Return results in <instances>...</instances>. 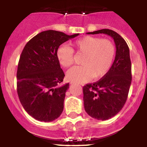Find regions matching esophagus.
Listing matches in <instances>:
<instances>
[{"label": "esophagus", "instance_id": "esophagus-1", "mask_svg": "<svg viewBox=\"0 0 147 147\" xmlns=\"http://www.w3.org/2000/svg\"><path fill=\"white\" fill-rule=\"evenodd\" d=\"M75 84V82H70V84Z\"/></svg>", "mask_w": 147, "mask_h": 147}]
</instances>
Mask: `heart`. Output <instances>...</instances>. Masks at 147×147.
I'll return each instance as SVG.
<instances>
[{
	"instance_id": "b5f03b06",
	"label": "heart",
	"mask_w": 147,
	"mask_h": 147,
	"mask_svg": "<svg viewBox=\"0 0 147 147\" xmlns=\"http://www.w3.org/2000/svg\"><path fill=\"white\" fill-rule=\"evenodd\" d=\"M72 47L77 55H83L80 61L82 66L74 67L67 72V78L74 82L82 83L91 79L105 76L110 69L115 57L116 49L108 39L94 36H85L74 41ZM57 58L64 67L74 63V51L66 45H61L57 50Z\"/></svg>"
}]
</instances>
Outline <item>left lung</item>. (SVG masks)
Returning <instances> with one entry per match:
<instances>
[{
  "mask_svg": "<svg viewBox=\"0 0 147 147\" xmlns=\"http://www.w3.org/2000/svg\"><path fill=\"white\" fill-rule=\"evenodd\" d=\"M88 34L103 33L114 39L116 45L115 61L107 73L99 81L83 87V100L86 112L92 118L107 120L120 112L127 100L131 82L129 49L124 38L109 29Z\"/></svg>",
  "mask_w": 147,
  "mask_h": 147,
  "instance_id": "8db88e82",
  "label": "left lung"
}]
</instances>
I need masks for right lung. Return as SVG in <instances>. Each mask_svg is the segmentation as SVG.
<instances>
[{"label": "right lung", "mask_w": 147, "mask_h": 147, "mask_svg": "<svg viewBox=\"0 0 147 147\" xmlns=\"http://www.w3.org/2000/svg\"><path fill=\"white\" fill-rule=\"evenodd\" d=\"M78 35L43 31L23 48L18 65L17 92L22 106L34 119L48 122L63 112L69 83L60 85L65 74L56 53L60 45Z\"/></svg>", "instance_id": "obj_1"}]
</instances>
